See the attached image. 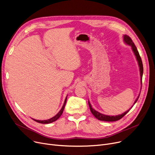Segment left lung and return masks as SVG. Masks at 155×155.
Wrapping results in <instances>:
<instances>
[{
	"label": "left lung",
	"mask_w": 155,
	"mask_h": 155,
	"mask_svg": "<svg viewBox=\"0 0 155 155\" xmlns=\"http://www.w3.org/2000/svg\"><path fill=\"white\" fill-rule=\"evenodd\" d=\"M124 42L129 45V46H131V48H132V50L136 57V59H137V61L138 62V64H139V67H140V75H141V85H142V77H143V63H142V60H141V56L139 54V52H138L137 48L136 47V46L134 45V43L133 42V41L131 39V38H130L129 36L127 35H124ZM140 95L139 96L137 97V98L136 99L134 103V105L135 104V103L137 102L138 98H139L140 97ZM88 102V105H89V107H90V109H91V111L92 112V114L99 120H104V121H116V120H118L119 119H120L122 117H123L129 111V110L131 109H130L129 110H127L126 112H125L124 113L120 115H118V116H106V115H104V114H101L100 112L96 111L95 110H94L92 107V105L91 104V103L89 102V101ZM133 107V106H132ZM131 107V108H132Z\"/></svg>",
	"instance_id": "1"
}]
</instances>
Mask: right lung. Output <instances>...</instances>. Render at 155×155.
I'll use <instances>...</instances> for the list:
<instances>
[{
	"label": "right lung",
	"instance_id": "right-lung-1",
	"mask_svg": "<svg viewBox=\"0 0 155 155\" xmlns=\"http://www.w3.org/2000/svg\"><path fill=\"white\" fill-rule=\"evenodd\" d=\"M67 97H66V99H65L64 100V104H63V105L62 108L61 109V110L59 111V112L56 115H55L54 117H53L51 119H49L48 120H36V119H33L34 120H35L36 122H38V123H41V124H49V123H53V122L56 120L57 119H58L62 114V113L63 112V110H64V106H65V104H66L67 102Z\"/></svg>",
	"mask_w": 155,
	"mask_h": 155
}]
</instances>
